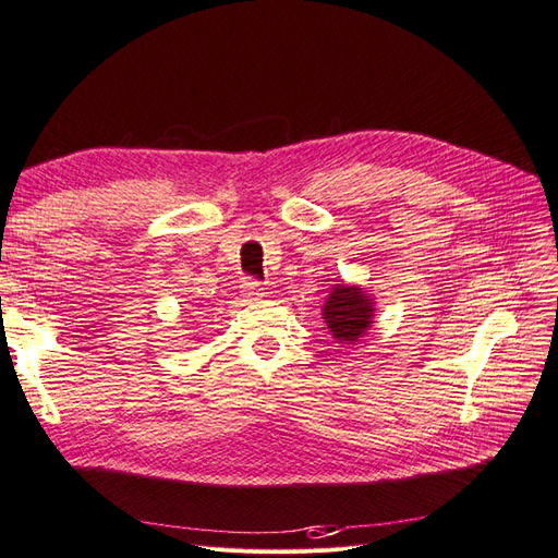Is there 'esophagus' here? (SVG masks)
I'll return each mask as SVG.
<instances>
[{
  "label": "esophagus",
  "instance_id": "1",
  "mask_svg": "<svg viewBox=\"0 0 558 558\" xmlns=\"http://www.w3.org/2000/svg\"><path fill=\"white\" fill-rule=\"evenodd\" d=\"M243 296H245V299H262V296H264L262 284L255 282V280L243 282Z\"/></svg>",
  "mask_w": 558,
  "mask_h": 558
}]
</instances>
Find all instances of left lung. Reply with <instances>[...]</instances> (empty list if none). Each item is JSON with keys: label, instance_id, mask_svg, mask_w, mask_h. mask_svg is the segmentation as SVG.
I'll return each mask as SVG.
<instances>
[{"label": "left lung", "instance_id": "left-lung-1", "mask_svg": "<svg viewBox=\"0 0 558 558\" xmlns=\"http://www.w3.org/2000/svg\"><path fill=\"white\" fill-rule=\"evenodd\" d=\"M324 322L342 344H354L367 333L375 317V301L356 284H336L324 303Z\"/></svg>", "mask_w": 558, "mask_h": 558}]
</instances>
